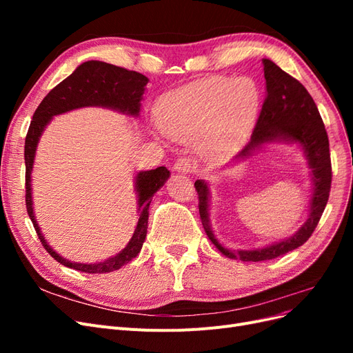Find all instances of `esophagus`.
I'll list each match as a JSON object with an SVG mask.
<instances>
[{"label": "esophagus", "instance_id": "1", "mask_svg": "<svg viewBox=\"0 0 353 353\" xmlns=\"http://www.w3.org/2000/svg\"><path fill=\"white\" fill-rule=\"evenodd\" d=\"M174 169L176 170V172H179V174H188V172H191V169H193V163H191L190 159L181 157V159H178L176 162H175Z\"/></svg>", "mask_w": 353, "mask_h": 353}]
</instances>
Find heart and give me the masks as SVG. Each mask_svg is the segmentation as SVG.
<instances>
[{
    "label": "heart",
    "mask_w": 353,
    "mask_h": 353,
    "mask_svg": "<svg viewBox=\"0 0 353 353\" xmlns=\"http://www.w3.org/2000/svg\"><path fill=\"white\" fill-rule=\"evenodd\" d=\"M261 108V90L252 78L212 77L165 94L157 104L162 130L176 140L199 134V147L222 153L236 147Z\"/></svg>",
    "instance_id": "b5f03b06"
}]
</instances>
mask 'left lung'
Returning <instances> with one entry per match:
<instances>
[{
  "label": "left lung",
  "mask_w": 353,
  "mask_h": 353,
  "mask_svg": "<svg viewBox=\"0 0 353 353\" xmlns=\"http://www.w3.org/2000/svg\"><path fill=\"white\" fill-rule=\"evenodd\" d=\"M262 63L266 81L265 101L250 141L244 145L234 160L248 159L265 145L272 143H292L301 145L303 156L307 160V166L311 169L312 194L311 201H309L307 218L293 236L265 245V248L232 252L223 248L212 231L209 221L210 191L208 183L203 179H197L194 187L199 194V212L203 228H205L209 240L227 258L243 262L275 259L306 243L307 239L312 236L319 219H321L331 187L328 135L314 99L301 82L276 66L272 60L262 59Z\"/></svg>",
  "instance_id": "8db88e82"
}]
</instances>
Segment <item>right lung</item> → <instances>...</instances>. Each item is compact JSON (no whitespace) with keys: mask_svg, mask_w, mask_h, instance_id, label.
I'll list each match as a JSON object with an SVG mask.
<instances>
[{"mask_svg":"<svg viewBox=\"0 0 353 353\" xmlns=\"http://www.w3.org/2000/svg\"><path fill=\"white\" fill-rule=\"evenodd\" d=\"M148 78L144 74L117 68L109 63L90 60L79 65L74 72L52 88L46 99L41 101L30 121L29 131L25 140V165H26V209L28 215L34 223L38 237L46 250L61 265L88 274H105L122 268L140 253L147 236L148 206L156 191L163 187L170 172L165 166H159L152 170H141L135 176V193L138 197V222L131 240L125 248L114 256H110L103 262L78 263L65 259L56 250H52L42 236L41 228L34 212L32 201V169H34L37 147L39 138L47 125L57 114L66 113L81 108H105L119 113L138 117L141 110V100L145 91Z\"/></svg>","mask_w":353,"mask_h":353,"instance_id":"add662e5","label":"right lung"}]
</instances>
